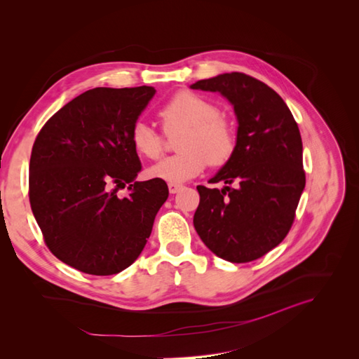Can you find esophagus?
I'll use <instances>...</instances> for the list:
<instances>
[{"label": "esophagus", "instance_id": "34e87169", "mask_svg": "<svg viewBox=\"0 0 359 359\" xmlns=\"http://www.w3.org/2000/svg\"><path fill=\"white\" fill-rule=\"evenodd\" d=\"M168 189H169V193H172V194H175L177 191H180V190L182 189V186H181V184H175V182H169V184H168Z\"/></svg>", "mask_w": 359, "mask_h": 359}]
</instances>
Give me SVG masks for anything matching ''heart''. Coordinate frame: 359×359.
Masks as SVG:
<instances>
[{"mask_svg": "<svg viewBox=\"0 0 359 359\" xmlns=\"http://www.w3.org/2000/svg\"><path fill=\"white\" fill-rule=\"evenodd\" d=\"M166 135L182 132L177 148L180 154L166 157L148 169V175L169 182H184L199 175L206 163L212 168L224 166L236 151V132L226 118L220 116L219 106L190 91L177 93L158 111ZM130 140L139 156L158 158L165 151V140L156 130L136 123Z\"/></svg>", "mask_w": 359, "mask_h": 359, "instance_id": "1", "label": "heart"}]
</instances>
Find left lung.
Returning a JSON list of instances; mask_svg holds the SVG:
<instances>
[{
  "instance_id": "left-lung-1",
  "label": "left lung",
  "mask_w": 359,
  "mask_h": 359,
  "mask_svg": "<svg viewBox=\"0 0 359 359\" xmlns=\"http://www.w3.org/2000/svg\"><path fill=\"white\" fill-rule=\"evenodd\" d=\"M191 88L219 91L238 119L235 154L210 180L226 186H198L194 229L215 256L252 262L283 241L295 220L306 187L298 124L273 88L245 73H223Z\"/></svg>"
}]
</instances>
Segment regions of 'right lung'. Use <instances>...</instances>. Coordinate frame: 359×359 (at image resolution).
Returning <instances> with one entry per match:
<instances>
[{
    "label": "right lung",
    "mask_w": 359,
    "mask_h": 359,
    "mask_svg": "<svg viewBox=\"0 0 359 359\" xmlns=\"http://www.w3.org/2000/svg\"><path fill=\"white\" fill-rule=\"evenodd\" d=\"M154 94L145 85L85 91L48 119L32 145L28 194L43 240L85 274L132 265L169 196L163 180H135L142 166L130 132Z\"/></svg>",
    "instance_id": "obj_1"
}]
</instances>
